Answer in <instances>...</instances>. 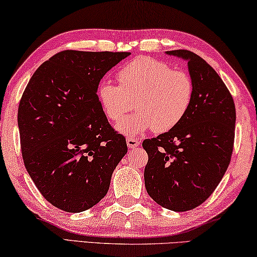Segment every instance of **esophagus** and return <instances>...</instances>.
Instances as JSON below:
<instances>
[{"label": "esophagus", "mask_w": 257, "mask_h": 257, "mask_svg": "<svg viewBox=\"0 0 257 257\" xmlns=\"http://www.w3.org/2000/svg\"><path fill=\"white\" fill-rule=\"evenodd\" d=\"M126 144H127V147L128 148L133 149V148H137L138 146L140 145V142L138 141L137 139H133V138H128V139L126 140Z\"/></svg>", "instance_id": "esophagus-1"}]
</instances>
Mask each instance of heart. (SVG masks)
Returning <instances> with one entry per match:
<instances>
[{
    "label": "heart",
    "instance_id": "b5f03b06",
    "mask_svg": "<svg viewBox=\"0 0 257 257\" xmlns=\"http://www.w3.org/2000/svg\"><path fill=\"white\" fill-rule=\"evenodd\" d=\"M120 85L102 79L96 95L109 120L120 121L133 107L138 113L117 125L118 132L138 137L153 128L165 133L178 126L191 109L194 82L187 72L152 57H138L118 72Z\"/></svg>",
    "mask_w": 257,
    "mask_h": 257
}]
</instances>
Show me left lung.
<instances>
[{"label":"left lung","mask_w":257,"mask_h":257,"mask_svg":"<svg viewBox=\"0 0 257 257\" xmlns=\"http://www.w3.org/2000/svg\"><path fill=\"white\" fill-rule=\"evenodd\" d=\"M187 61L194 98L187 115L171 131L146 139L145 186L149 196L173 211L192 210L210 196L230 164L235 106L224 81L189 50L165 51Z\"/></svg>","instance_id":"left-lung-1"}]
</instances>
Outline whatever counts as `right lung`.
Wrapping results in <instances>:
<instances>
[{
  "mask_svg": "<svg viewBox=\"0 0 257 257\" xmlns=\"http://www.w3.org/2000/svg\"><path fill=\"white\" fill-rule=\"evenodd\" d=\"M128 55L63 50L39 66L24 90L18 106L24 164L42 196L61 210L80 212L100 202L127 153L96 89Z\"/></svg>",
  "mask_w": 257,
  "mask_h": 257,
  "instance_id": "1",
  "label": "right lung"
}]
</instances>
